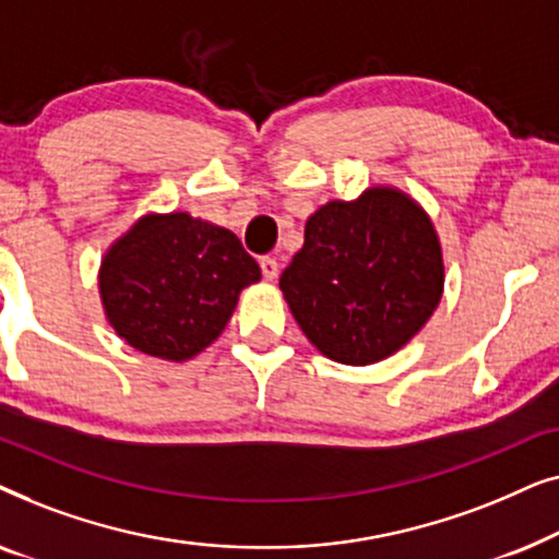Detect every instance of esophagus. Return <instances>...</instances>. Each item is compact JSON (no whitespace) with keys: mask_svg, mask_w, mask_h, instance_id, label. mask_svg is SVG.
Returning a JSON list of instances; mask_svg holds the SVG:
<instances>
[{"mask_svg":"<svg viewBox=\"0 0 559 559\" xmlns=\"http://www.w3.org/2000/svg\"><path fill=\"white\" fill-rule=\"evenodd\" d=\"M259 266H262L264 280H270V282L277 280V274H280V264H277V259H272V257H262V259H259Z\"/></svg>","mask_w":559,"mask_h":559,"instance_id":"34e87169","label":"esophagus"}]
</instances>
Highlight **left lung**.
Segmentation results:
<instances>
[{"instance_id":"1","label":"left lung","mask_w":559,"mask_h":559,"mask_svg":"<svg viewBox=\"0 0 559 559\" xmlns=\"http://www.w3.org/2000/svg\"><path fill=\"white\" fill-rule=\"evenodd\" d=\"M445 266L427 213L394 188L331 201L305 224L280 277L297 325L320 354L366 366L400 350L438 308Z\"/></svg>"}]
</instances>
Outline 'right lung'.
I'll return each instance as SVG.
<instances>
[{
    "instance_id": "add662e5",
    "label": "right lung",
    "mask_w": 559,
    "mask_h": 559,
    "mask_svg": "<svg viewBox=\"0 0 559 559\" xmlns=\"http://www.w3.org/2000/svg\"><path fill=\"white\" fill-rule=\"evenodd\" d=\"M262 270L228 228L188 213H147L106 251L98 293L119 338L188 361L224 331Z\"/></svg>"
}]
</instances>
